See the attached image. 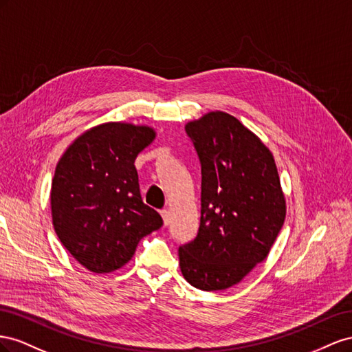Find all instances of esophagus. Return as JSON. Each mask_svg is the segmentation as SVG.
Wrapping results in <instances>:
<instances>
[{
    "label": "esophagus",
    "mask_w": 352,
    "mask_h": 352,
    "mask_svg": "<svg viewBox=\"0 0 352 352\" xmlns=\"http://www.w3.org/2000/svg\"><path fill=\"white\" fill-rule=\"evenodd\" d=\"M160 215H162V219H164V224H165V226H168V224H169V210H166V209H164V210H160Z\"/></svg>",
    "instance_id": "esophagus-1"
}]
</instances>
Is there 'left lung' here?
I'll return each mask as SVG.
<instances>
[{
    "label": "left lung",
    "instance_id": "left-lung-1",
    "mask_svg": "<svg viewBox=\"0 0 352 352\" xmlns=\"http://www.w3.org/2000/svg\"><path fill=\"white\" fill-rule=\"evenodd\" d=\"M186 131L202 166V209L196 239L178 249L179 268L200 290H224L268 256L286 199L271 150L237 118L212 110Z\"/></svg>",
    "mask_w": 352,
    "mask_h": 352
}]
</instances>
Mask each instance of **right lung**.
<instances>
[{
	"instance_id": "obj_1",
	"label": "right lung",
	"mask_w": 352,
	"mask_h": 352,
	"mask_svg": "<svg viewBox=\"0 0 352 352\" xmlns=\"http://www.w3.org/2000/svg\"><path fill=\"white\" fill-rule=\"evenodd\" d=\"M155 138L152 126L110 120L85 129L58 159L50 193L54 232L93 273L124 267L140 240L164 224L143 204L134 165Z\"/></svg>"
}]
</instances>
